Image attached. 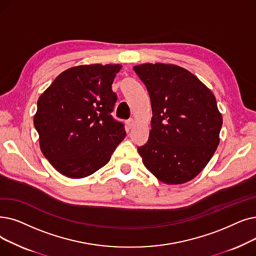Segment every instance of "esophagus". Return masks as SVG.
Instances as JSON below:
<instances>
[{
  "label": "esophagus",
  "instance_id": "esophagus-1",
  "mask_svg": "<svg viewBox=\"0 0 256 256\" xmlns=\"http://www.w3.org/2000/svg\"><path fill=\"white\" fill-rule=\"evenodd\" d=\"M135 126V120L132 119V118H130V119H128V121H126V126L130 130L132 126Z\"/></svg>",
  "mask_w": 256,
  "mask_h": 256
}]
</instances>
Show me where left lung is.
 Wrapping results in <instances>:
<instances>
[{
  "mask_svg": "<svg viewBox=\"0 0 256 256\" xmlns=\"http://www.w3.org/2000/svg\"><path fill=\"white\" fill-rule=\"evenodd\" d=\"M150 98L148 142L138 148L144 166L168 185L201 172L220 143L223 118L214 93L192 72L172 64L134 66Z\"/></svg>",
  "mask_w": 256,
  "mask_h": 256,
  "instance_id": "1",
  "label": "left lung"
}]
</instances>
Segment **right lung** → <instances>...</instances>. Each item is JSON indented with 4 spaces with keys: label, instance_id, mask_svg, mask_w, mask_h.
Segmentation results:
<instances>
[{
    "label": "right lung",
    "instance_id": "obj_1",
    "mask_svg": "<svg viewBox=\"0 0 256 256\" xmlns=\"http://www.w3.org/2000/svg\"><path fill=\"white\" fill-rule=\"evenodd\" d=\"M122 66L93 64L62 72L38 100L33 124L40 148L62 174L82 179L110 161L126 136L110 116L117 100L112 84Z\"/></svg>",
    "mask_w": 256,
    "mask_h": 256
}]
</instances>
